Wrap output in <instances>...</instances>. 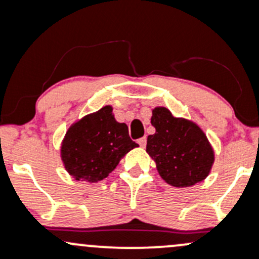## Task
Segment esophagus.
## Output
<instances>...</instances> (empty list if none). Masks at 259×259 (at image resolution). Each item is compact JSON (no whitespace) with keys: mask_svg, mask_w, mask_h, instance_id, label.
Listing matches in <instances>:
<instances>
[{"mask_svg":"<svg viewBox=\"0 0 259 259\" xmlns=\"http://www.w3.org/2000/svg\"><path fill=\"white\" fill-rule=\"evenodd\" d=\"M138 144H139V145L141 146V148H145V145H146V138L144 137V138H140V139H139V140H138Z\"/></svg>","mask_w":259,"mask_h":259,"instance_id":"1","label":"esophagus"}]
</instances>
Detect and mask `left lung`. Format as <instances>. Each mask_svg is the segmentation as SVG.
Instances as JSON below:
<instances>
[{
	"mask_svg": "<svg viewBox=\"0 0 259 259\" xmlns=\"http://www.w3.org/2000/svg\"><path fill=\"white\" fill-rule=\"evenodd\" d=\"M151 125L155 134L148 137L146 152L168 185L190 187L207 178L214 152L197 124L175 118L168 109L156 107L152 109Z\"/></svg>",
	"mask_w": 259,
	"mask_h": 259,
	"instance_id": "left-lung-1",
	"label": "left lung"
}]
</instances>
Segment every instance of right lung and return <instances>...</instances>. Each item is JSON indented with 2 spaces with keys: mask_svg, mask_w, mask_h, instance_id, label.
<instances>
[{
  "mask_svg": "<svg viewBox=\"0 0 259 259\" xmlns=\"http://www.w3.org/2000/svg\"><path fill=\"white\" fill-rule=\"evenodd\" d=\"M137 146L127 125L116 121L113 108L105 105L70 125L62 141L61 157L75 180L98 182L108 178L124 155Z\"/></svg>",
  "mask_w": 259,
  "mask_h": 259,
  "instance_id": "obj_1",
  "label": "right lung"
}]
</instances>
